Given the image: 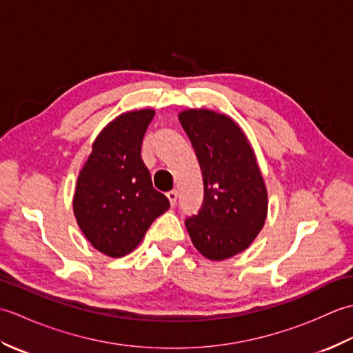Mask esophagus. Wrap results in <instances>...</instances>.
Segmentation results:
<instances>
[{"label":"esophagus","mask_w":353,"mask_h":353,"mask_svg":"<svg viewBox=\"0 0 353 353\" xmlns=\"http://www.w3.org/2000/svg\"><path fill=\"white\" fill-rule=\"evenodd\" d=\"M167 197H168V200H170L171 206H174L176 201H177V191H176V190H171L170 192H167Z\"/></svg>","instance_id":"obj_1"}]
</instances>
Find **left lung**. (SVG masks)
<instances>
[{
	"mask_svg": "<svg viewBox=\"0 0 353 353\" xmlns=\"http://www.w3.org/2000/svg\"><path fill=\"white\" fill-rule=\"evenodd\" d=\"M203 176V201L185 224L203 256L221 261L245 250L264 226L267 191L256 157L226 115L190 109L179 115Z\"/></svg>",
	"mask_w": 353,
	"mask_h": 353,
	"instance_id": "1",
	"label": "left lung"
}]
</instances>
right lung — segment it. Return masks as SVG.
Wrapping results in <instances>:
<instances>
[{
	"mask_svg": "<svg viewBox=\"0 0 353 353\" xmlns=\"http://www.w3.org/2000/svg\"><path fill=\"white\" fill-rule=\"evenodd\" d=\"M154 110L127 112L104 127L81 168L74 214L88 241L112 258L130 253L170 208L141 157Z\"/></svg>",
	"mask_w": 353,
	"mask_h": 353,
	"instance_id": "right-lung-1",
	"label": "right lung"
}]
</instances>
